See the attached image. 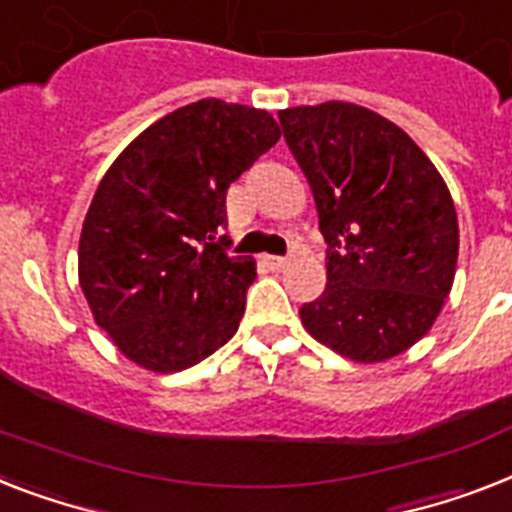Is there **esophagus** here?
Returning <instances> with one entry per match:
<instances>
[{
  "label": "esophagus",
  "instance_id": "1",
  "mask_svg": "<svg viewBox=\"0 0 512 512\" xmlns=\"http://www.w3.org/2000/svg\"><path fill=\"white\" fill-rule=\"evenodd\" d=\"M292 263L289 257H276V255H265V265H270L273 270H284L286 265Z\"/></svg>",
  "mask_w": 512,
  "mask_h": 512
}]
</instances>
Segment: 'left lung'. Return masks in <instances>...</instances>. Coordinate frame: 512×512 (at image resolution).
I'll return each mask as SVG.
<instances>
[{"instance_id":"1","label":"left lung","mask_w":512,"mask_h":512,"mask_svg":"<svg viewBox=\"0 0 512 512\" xmlns=\"http://www.w3.org/2000/svg\"><path fill=\"white\" fill-rule=\"evenodd\" d=\"M313 189L326 289L299 307L307 334L357 363H381L434 326L458 265L450 189L400 126L352 102L278 112Z\"/></svg>"}]
</instances>
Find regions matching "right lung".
I'll list each match as a JSON object with an SVG mask.
<instances>
[{
  "instance_id": "1",
  "label": "right lung",
  "mask_w": 512,
  "mask_h": 512,
  "mask_svg": "<svg viewBox=\"0 0 512 512\" xmlns=\"http://www.w3.org/2000/svg\"><path fill=\"white\" fill-rule=\"evenodd\" d=\"M278 136L270 112L199 99L141 131L99 181L78 281L131 363L184 371L236 334L257 273L218 236L226 191Z\"/></svg>"
}]
</instances>
